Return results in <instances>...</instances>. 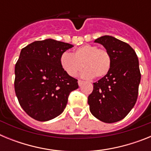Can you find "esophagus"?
<instances>
[{
    "instance_id": "34e87169",
    "label": "esophagus",
    "mask_w": 151,
    "mask_h": 151,
    "mask_svg": "<svg viewBox=\"0 0 151 151\" xmlns=\"http://www.w3.org/2000/svg\"><path fill=\"white\" fill-rule=\"evenodd\" d=\"M82 83H83V82H82V80H78V86H82Z\"/></svg>"
}]
</instances>
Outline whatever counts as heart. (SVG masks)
Instances as JSON below:
<instances>
[{"label": "heart", "mask_w": 151, "mask_h": 151, "mask_svg": "<svg viewBox=\"0 0 151 151\" xmlns=\"http://www.w3.org/2000/svg\"><path fill=\"white\" fill-rule=\"evenodd\" d=\"M60 64L70 76H76L84 67L85 69L81 74L83 78H100L110 70L111 57L104 49H98L95 45H85L76 49L73 54L63 53L60 57Z\"/></svg>", "instance_id": "obj_1"}]
</instances>
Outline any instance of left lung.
I'll return each mask as SVG.
<instances>
[{"instance_id":"1","label":"left lung","mask_w":151,"mask_h":151,"mask_svg":"<svg viewBox=\"0 0 151 151\" xmlns=\"http://www.w3.org/2000/svg\"><path fill=\"white\" fill-rule=\"evenodd\" d=\"M102 45L111 57L107 74L94 83L88 104L92 115L106 123L122 120L135 104L141 82L139 62L129 44L113 36L94 41Z\"/></svg>"}]
</instances>
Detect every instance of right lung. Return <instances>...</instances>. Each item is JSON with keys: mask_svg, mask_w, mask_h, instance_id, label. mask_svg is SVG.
<instances>
[{"mask_svg": "<svg viewBox=\"0 0 151 151\" xmlns=\"http://www.w3.org/2000/svg\"><path fill=\"white\" fill-rule=\"evenodd\" d=\"M73 45L48 38L34 41L21 50L15 66L16 95L24 111L45 122L60 115L77 79L66 73L60 57Z\"/></svg>", "mask_w": 151, "mask_h": 151, "instance_id": "1", "label": "right lung"}]
</instances>
